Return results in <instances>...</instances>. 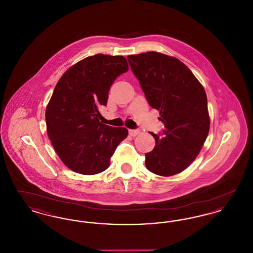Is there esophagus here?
<instances>
[{"instance_id": "esophagus-1", "label": "esophagus", "mask_w": 253, "mask_h": 253, "mask_svg": "<svg viewBox=\"0 0 253 253\" xmlns=\"http://www.w3.org/2000/svg\"><path fill=\"white\" fill-rule=\"evenodd\" d=\"M138 133H140L139 130H129V134L132 135V136H135V135H137Z\"/></svg>"}]
</instances>
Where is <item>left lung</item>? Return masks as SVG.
<instances>
[{"label": "left lung", "mask_w": 253, "mask_h": 253, "mask_svg": "<svg viewBox=\"0 0 253 253\" xmlns=\"http://www.w3.org/2000/svg\"><path fill=\"white\" fill-rule=\"evenodd\" d=\"M127 60L165 127L162 137L150 132L156 146L145 155L146 168L160 176L179 173L198 156L210 131L204 87L174 57L151 51Z\"/></svg>", "instance_id": "left-lung-1"}]
</instances>
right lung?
Segmentation results:
<instances>
[{"label": "right lung", "instance_id": "1", "mask_svg": "<svg viewBox=\"0 0 253 253\" xmlns=\"http://www.w3.org/2000/svg\"><path fill=\"white\" fill-rule=\"evenodd\" d=\"M129 70L123 56L96 54L72 65L61 76L45 111L49 139L63 164L92 175L108 168L118 145L128 135L124 127L99 121L115 80Z\"/></svg>", "mask_w": 253, "mask_h": 253}]
</instances>
